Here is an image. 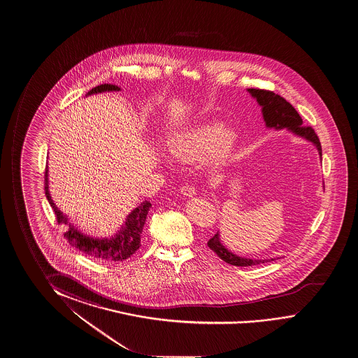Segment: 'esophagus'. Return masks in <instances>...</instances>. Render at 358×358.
I'll return each mask as SVG.
<instances>
[{"instance_id": "obj_1", "label": "esophagus", "mask_w": 358, "mask_h": 358, "mask_svg": "<svg viewBox=\"0 0 358 358\" xmlns=\"http://www.w3.org/2000/svg\"><path fill=\"white\" fill-rule=\"evenodd\" d=\"M180 192H182V195H185V196H194L195 194H196V190H195V187H192V185H182L180 187Z\"/></svg>"}]
</instances>
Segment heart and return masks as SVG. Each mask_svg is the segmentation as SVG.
<instances>
[{"mask_svg":"<svg viewBox=\"0 0 358 358\" xmlns=\"http://www.w3.org/2000/svg\"><path fill=\"white\" fill-rule=\"evenodd\" d=\"M235 134L224 131V124L208 123L179 136L171 142L173 155L184 160H195L208 153L215 166L222 164L235 147Z\"/></svg>","mask_w":358,"mask_h":358,"instance_id":"1","label":"heart"}]
</instances>
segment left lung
Masks as SVG:
<instances>
[{
  "instance_id": "left-lung-1",
  "label": "left lung",
  "mask_w": 358,
  "mask_h": 358,
  "mask_svg": "<svg viewBox=\"0 0 358 358\" xmlns=\"http://www.w3.org/2000/svg\"><path fill=\"white\" fill-rule=\"evenodd\" d=\"M252 96L256 97L257 101L262 106L263 118L269 129H288L293 134H298L303 138L308 139L316 145L319 150V155H322L321 150L320 139L317 134H315L314 129L310 126H303V120L300 117L296 110L289 103L284 97L279 96L273 91L264 90V89H248ZM208 245L222 261L237 266V267H248L256 266L261 263L274 261V259H250L236 256L232 252L227 251L222 243L220 242L219 232L210 238Z\"/></svg>"
}]
</instances>
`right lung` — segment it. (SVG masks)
<instances>
[{
	"label": "right lung",
	"mask_w": 358,
	"mask_h": 358,
	"mask_svg": "<svg viewBox=\"0 0 358 358\" xmlns=\"http://www.w3.org/2000/svg\"><path fill=\"white\" fill-rule=\"evenodd\" d=\"M118 90H120L118 86L103 84V85H99L91 89L87 92V95L103 92V91ZM44 192H45V196L48 199L50 206L54 210L57 222L69 224V229L64 234L65 238L68 240L70 245H74L81 252L96 258L99 261L121 262L132 256L141 247L142 229H143L144 222L147 219V214L152 206L150 201H143L138 208H134V211L127 216V220L123 224L122 229L118 231V234H116L115 237L99 240V238H91V237L83 235L78 229H75L74 226H71L68 222V219L65 217L63 213L55 206L48 190V169H45V176H44Z\"/></svg>",
	"instance_id": "1"
}]
</instances>
